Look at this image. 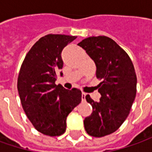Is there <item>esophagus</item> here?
Returning a JSON list of instances; mask_svg holds the SVG:
<instances>
[{"label":"esophagus","instance_id":"34e87169","mask_svg":"<svg viewBox=\"0 0 152 152\" xmlns=\"http://www.w3.org/2000/svg\"><path fill=\"white\" fill-rule=\"evenodd\" d=\"M85 96H86V94L85 93H82V101L84 102V101H85Z\"/></svg>","mask_w":152,"mask_h":152}]
</instances>
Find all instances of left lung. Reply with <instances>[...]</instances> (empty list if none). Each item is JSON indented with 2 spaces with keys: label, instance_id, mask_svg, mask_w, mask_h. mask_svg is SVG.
<instances>
[{
  "label": "left lung",
  "instance_id": "1",
  "mask_svg": "<svg viewBox=\"0 0 152 152\" xmlns=\"http://www.w3.org/2000/svg\"><path fill=\"white\" fill-rule=\"evenodd\" d=\"M78 45L94 61L97 79L102 80L97 85L100 101L85 96L93 112L85 118V129L91 136L102 137L118 130L129 114L136 96L134 67L129 55L107 36L89 37Z\"/></svg>",
  "mask_w": 152,
  "mask_h": 152
}]
</instances>
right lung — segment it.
Masks as SVG:
<instances>
[{
	"mask_svg": "<svg viewBox=\"0 0 152 152\" xmlns=\"http://www.w3.org/2000/svg\"><path fill=\"white\" fill-rule=\"evenodd\" d=\"M76 38L45 35L33 45L21 66L18 91L22 106L34 127L45 135L62 134L68 114L81 102L79 89L67 90L55 84L57 72L63 67L61 51Z\"/></svg>",
	"mask_w": 152,
	"mask_h": 152,
	"instance_id": "right-lung-1",
	"label": "right lung"
}]
</instances>
